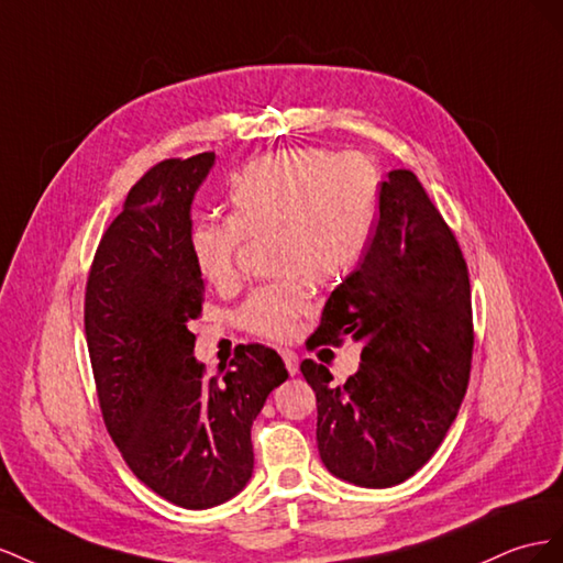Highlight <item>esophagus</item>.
I'll use <instances>...</instances> for the list:
<instances>
[{
    "instance_id": "esophagus-1",
    "label": "esophagus",
    "mask_w": 563,
    "mask_h": 563,
    "mask_svg": "<svg viewBox=\"0 0 563 563\" xmlns=\"http://www.w3.org/2000/svg\"><path fill=\"white\" fill-rule=\"evenodd\" d=\"M280 356H283V361H285V367H287V373L290 375H297L299 373V356L295 351H290V349H283L280 351Z\"/></svg>"
}]
</instances>
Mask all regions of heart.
<instances>
[{
  "mask_svg": "<svg viewBox=\"0 0 563 563\" xmlns=\"http://www.w3.org/2000/svg\"><path fill=\"white\" fill-rule=\"evenodd\" d=\"M377 174L356 153L283 151L254 159L231 186V217L200 221L190 254L200 278L223 290L238 280L245 240H273V271L287 276L256 287L240 323L268 340H290L311 311V285L340 283L363 262L377 219Z\"/></svg>",
  "mask_w": 563,
  "mask_h": 563,
  "instance_id": "heart-1",
  "label": "heart"
}]
</instances>
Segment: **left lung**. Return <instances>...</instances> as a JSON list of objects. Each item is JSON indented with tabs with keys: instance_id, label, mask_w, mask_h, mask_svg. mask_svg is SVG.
<instances>
[{
	"instance_id": "left-lung-1",
	"label": "left lung",
	"mask_w": 563,
	"mask_h": 563,
	"mask_svg": "<svg viewBox=\"0 0 563 563\" xmlns=\"http://www.w3.org/2000/svg\"><path fill=\"white\" fill-rule=\"evenodd\" d=\"M344 336L361 344L344 384L323 363L299 365L316 391L320 460L353 486H398L455 422L474 349L467 264L410 169L382 181L371 245L332 290L309 342Z\"/></svg>"
}]
</instances>
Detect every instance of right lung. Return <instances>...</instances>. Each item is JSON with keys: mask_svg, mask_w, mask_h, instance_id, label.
I'll use <instances>...</instances> for the list:
<instances>
[{"mask_svg": "<svg viewBox=\"0 0 563 563\" xmlns=\"http://www.w3.org/2000/svg\"><path fill=\"white\" fill-rule=\"evenodd\" d=\"M214 153L165 159L134 184L96 250L85 330L106 427L130 470L165 500L210 509L247 486L252 422L287 379L264 344L205 377L190 320L205 280L192 264L190 207Z\"/></svg>", "mask_w": 563, "mask_h": 563, "instance_id": "right-lung-1", "label": "right lung"}]
</instances>
